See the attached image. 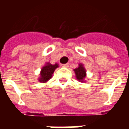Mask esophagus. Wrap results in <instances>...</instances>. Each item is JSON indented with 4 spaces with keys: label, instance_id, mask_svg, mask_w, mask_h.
<instances>
[{
    "label": "esophagus",
    "instance_id": "esophagus-1",
    "mask_svg": "<svg viewBox=\"0 0 129 129\" xmlns=\"http://www.w3.org/2000/svg\"><path fill=\"white\" fill-rule=\"evenodd\" d=\"M63 66H64V67H66V68H68V66H69V63H66V64L63 65Z\"/></svg>",
    "mask_w": 129,
    "mask_h": 129
}]
</instances>
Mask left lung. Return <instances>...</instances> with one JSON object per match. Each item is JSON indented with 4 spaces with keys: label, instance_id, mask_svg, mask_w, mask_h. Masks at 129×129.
I'll return each instance as SVG.
<instances>
[{
    "label": "left lung",
    "instance_id": "obj_1",
    "mask_svg": "<svg viewBox=\"0 0 129 129\" xmlns=\"http://www.w3.org/2000/svg\"><path fill=\"white\" fill-rule=\"evenodd\" d=\"M74 72L75 73L76 79L80 82H85V78L86 77V70L84 68L83 63H79L78 67L74 69Z\"/></svg>",
    "mask_w": 129,
    "mask_h": 129
}]
</instances>
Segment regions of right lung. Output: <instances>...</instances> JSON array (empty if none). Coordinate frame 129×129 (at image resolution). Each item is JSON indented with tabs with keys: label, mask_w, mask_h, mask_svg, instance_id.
Here are the masks:
<instances>
[{
	"label": "right lung",
	"mask_w": 129,
	"mask_h": 129,
	"mask_svg": "<svg viewBox=\"0 0 129 129\" xmlns=\"http://www.w3.org/2000/svg\"><path fill=\"white\" fill-rule=\"evenodd\" d=\"M57 68H59L58 63L51 64L50 62H47L41 69L40 76L38 79L39 81L41 83H47L52 77L54 72Z\"/></svg>",
	"instance_id": "1"
}]
</instances>
